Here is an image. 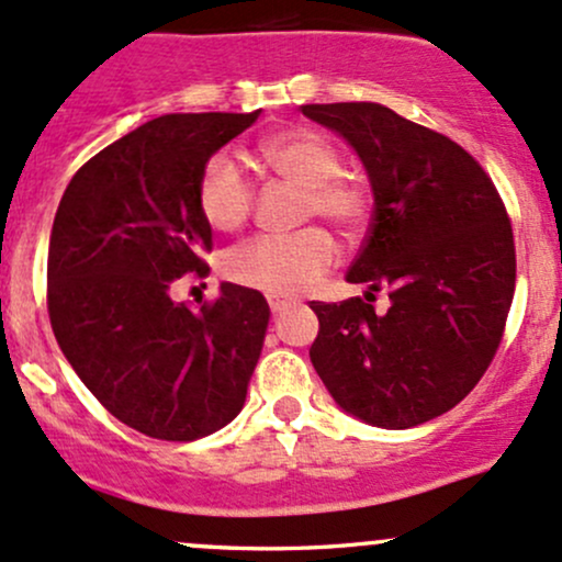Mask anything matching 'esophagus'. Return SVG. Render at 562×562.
<instances>
[{
  "label": "esophagus",
  "instance_id": "esophagus-1",
  "mask_svg": "<svg viewBox=\"0 0 562 562\" xmlns=\"http://www.w3.org/2000/svg\"><path fill=\"white\" fill-rule=\"evenodd\" d=\"M269 310L271 312H282V310H288V306H291L293 304V301H288V299H282V295H269Z\"/></svg>",
  "mask_w": 562,
  "mask_h": 562
}]
</instances>
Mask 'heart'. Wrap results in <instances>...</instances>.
I'll list each match as a JSON object with an SVG mask.
<instances>
[{"label":"heart","instance_id":"1","mask_svg":"<svg viewBox=\"0 0 562 562\" xmlns=\"http://www.w3.org/2000/svg\"><path fill=\"white\" fill-rule=\"evenodd\" d=\"M256 154L271 172L304 187L301 221L325 218L344 234H357L373 211L366 176L344 170L341 149L314 127H288L263 135ZM256 187L232 151H215L196 178V207L215 232H237L250 218ZM338 261V245L323 226L288 234H258L226 252L224 274L267 295H295L312 288Z\"/></svg>","mask_w":562,"mask_h":562}]
</instances>
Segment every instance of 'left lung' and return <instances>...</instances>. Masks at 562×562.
<instances>
[{
	"mask_svg": "<svg viewBox=\"0 0 562 562\" xmlns=\"http://www.w3.org/2000/svg\"><path fill=\"white\" fill-rule=\"evenodd\" d=\"M371 176L373 218L347 280L368 299L312 301L314 371L351 416L408 429L474 390L502 344L515 295V237L470 151L381 103H310ZM391 293L375 313L374 293Z\"/></svg>",
	"mask_w": 562,
	"mask_h": 562,
	"instance_id": "1",
	"label": "left lung"
}]
</instances>
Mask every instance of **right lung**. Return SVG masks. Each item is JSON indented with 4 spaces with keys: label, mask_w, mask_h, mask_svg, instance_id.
<instances>
[{
    "label": "right lung",
    "mask_w": 562,
    "mask_h": 562,
    "mask_svg": "<svg viewBox=\"0 0 562 562\" xmlns=\"http://www.w3.org/2000/svg\"><path fill=\"white\" fill-rule=\"evenodd\" d=\"M256 120L258 111L157 116L90 157L60 196L47 250L55 341L98 403L140 435L191 442L243 411L267 301L224 282L218 299L191 310L170 288L211 271L196 178Z\"/></svg>",
    "instance_id": "right-lung-1"
}]
</instances>
